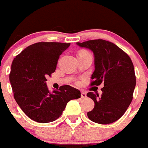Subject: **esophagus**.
<instances>
[{"label": "esophagus", "instance_id": "34e87169", "mask_svg": "<svg viewBox=\"0 0 148 148\" xmlns=\"http://www.w3.org/2000/svg\"><path fill=\"white\" fill-rule=\"evenodd\" d=\"M86 98V93L85 92L81 91V99H85Z\"/></svg>", "mask_w": 148, "mask_h": 148}]
</instances>
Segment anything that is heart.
I'll use <instances>...</instances> for the list:
<instances>
[{
	"instance_id": "heart-1",
	"label": "heart",
	"mask_w": 148,
	"mask_h": 148,
	"mask_svg": "<svg viewBox=\"0 0 148 148\" xmlns=\"http://www.w3.org/2000/svg\"><path fill=\"white\" fill-rule=\"evenodd\" d=\"M83 52V53H88V52H86V51H82V52Z\"/></svg>"
}]
</instances>
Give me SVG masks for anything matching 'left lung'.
I'll return each mask as SVG.
<instances>
[{
    "label": "left lung",
    "instance_id": "left-lung-1",
    "mask_svg": "<svg viewBox=\"0 0 148 148\" xmlns=\"http://www.w3.org/2000/svg\"><path fill=\"white\" fill-rule=\"evenodd\" d=\"M76 45L90 49L94 55L90 86L103 84L101 96L93 92L87 93L95 103L88 117L96 123H113L122 117L132 100L136 86L132 62L122 49L108 41L94 39Z\"/></svg>",
    "mask_w": 148,
    "mask_h": 148
}]
</instances>
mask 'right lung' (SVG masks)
<instances>
[{"label":"right lung","mask_w":148,"mask_h":148,"mask_svg":"<svg viewBox=\"0 0 148 148\" xmlns=\"http://www.w3.org/2000/svg\"><path fill=\"white\" fill-rule=\"evenodd\" d=\"M70 43L38 42L27 47L11 64L9 80L16 101L31 119L48 123L62 115L69 101L80 98V91L62 86L50 92L47 77L56 69L59 57Z\"/></svg>","instance_id":"obj_1"}]
</instances>
